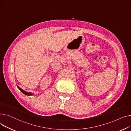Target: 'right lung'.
<instances>
[{
	"mask_svg": "<svg viewBox=\"0 0 131 131\" xmlns=\"http://www.w3.org/2000/svg\"><path fill=\"white\" fill-rule=\"evenodd\" d=\"M17 87H18V88L22 92V93L24 94H25V95H27V96H30V95H33V94L32 93H30V92H26V91H24V90H23L22 89H21L20 87H19L18 86H17Z\"/></svg>",
	"mask_w": 131,
	"mask_h": 131,
	"instance_id": "right-lung-1",
	"label": "right lung"
}]
</instances>
